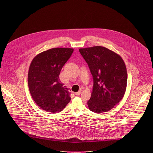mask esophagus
Masks as SVG:
<instances>
[{
  "mask_svg": "<svg viewBox=\"0 0 153 153\" xmlns=\"http://www.w3.org/2000/svg\"><path fill=\"white\" fill-rule=\"evenodd\" d=\"M81 94V92L80 91H78V92H76V93H74V94L76 95H80Z\"/></svg>",
  "mask_w": 153,
  "mask_h": 153,
  "instance_id": "34e87169",
  "label": "esophagus"
}]
</instances>
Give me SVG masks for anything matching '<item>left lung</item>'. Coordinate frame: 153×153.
<instances>
[{
    "mask_svg": "<svg viewBox=\"0 0 153 153\" xmlns=\"http://www.w3.org/2000/svg\"><path fill=\"white\" fill-rule=\"evenodd\" d=\"M79 51L93 76L89 109L96 113L110 111L126 92L127 74L124 61L120 55L103 46L81 48Z\"/></svg>",
    "mask_w": 153,
    "mask_h": 153,
    "instance_id": "obj_1",
    "label": "left lung"
}]
</instances>
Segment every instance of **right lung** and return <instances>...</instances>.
I'll return each instance as SVG.
<instances>
[{"instance_id": "obj_1", "label": "right lung", "mask_w": 153, "mask_h": 153, "mask_svg": "<svg viewBox=\"0 0 153 153\" xmlns=\"http://www.w3.org/2000/svg\"><path fill=\"white\" fill-rule=\"evenodd\" d=\"M73 51L72 48H52L37 54L30 64L29 90L33 100L45 111L58 113L71 100L68 88L60 82L59 76Z\"/></svg>"}]
</instances>
